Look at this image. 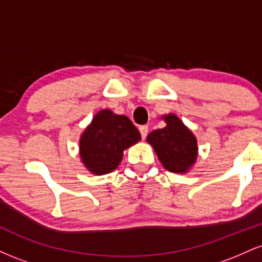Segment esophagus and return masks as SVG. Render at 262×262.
<instances>
[{"instance_id":"34e87169","label":"esophagus","mask_w":262,"mask_h":262,"mask_svg":"<svg viewBox=\"0 0 262 262\" xmlns=\"http://www.w3.org/2000/svg\"><path fill=\"white\" fill-rule=\"evenodd\" d=\"M148 130H149L148 125H141V127H139V132L141 134V139H145L146 135H148Z\"/></svg>"}]
</instances>
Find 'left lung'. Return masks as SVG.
Returning <instances> with one entry per match:
<instances>
[{"mask_svg": "<svg viewBox=\"0 0 262 262\" xmlns=\"http://www.w3.org/2000/svg\"><path fill=\"white\" fill-rule=\"evenodd\" d=\"M166 127L152 130L146 141L152 146L162 166L171 172L185 173L197 159V139L173 113L162 117Z\"/></svg>", "mask_w": 262, "mask_h": 262, "instance_id": "left-lung-1", "label": "left lung"}]
</instances>
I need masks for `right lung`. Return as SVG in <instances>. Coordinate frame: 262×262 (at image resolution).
I'll return each mask as SVG.
<instances>
[{
	"label": "right lung",
	"mask_w": 262,
	"mask_h": 262,
	"mask_svg": "<svg viewBox=\"0 0 262 262\" xmlns=\"http://www.w3.org/2000/svg\"><path fill=\"white\" fill-rule=\"evenodd\" d=\"M140 138L139 130L127 116L102 110L81 135V161L95 175L110 173L121 164L123 151Z\"/></svg>",
	"instance_id": "obj_1"
}]
</instances>
